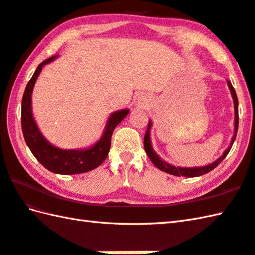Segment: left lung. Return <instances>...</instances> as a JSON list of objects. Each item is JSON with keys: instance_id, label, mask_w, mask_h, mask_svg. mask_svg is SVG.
<instances>
[{"instance_id": "1", "label": "left lung", "mask_w": 255, "mask_h": 255, "mask_svg": "<svg viewBox=\"0 0 255 255\" xmlns=\"http://www.w3.org/2000/svg\"><path fill=\"white\" fill-rule=\"evenodd\" d=\"M227 82H228V86H229L230 92H231L232 99H234L235 115H236V117H235V134H234V137H232L230 145L225 150L224 154L221 155L219 159H217L215 162H213V163H211V164L205 165V166H200V167H180V166H174V165H171L169 163H166L165 161L162 160L160 156L155 153V151L152 148V144H151L150 129H151V126H152V123H151V121H149L147 131H145L144 139H143V147H144L145 153H147L148 156H149V159L152 161V163L156 167H158L159 170L169 173V174L175 175V176H181L182 175V176H186V177H195V176L204 175V174H206V173L213 171L215 167H217L219 165L220 162H223V160L226 158L227 154L229 153L230 149L232 148V144H234L235 140H236V137H237L238 126H239V111H238V104H239V103H238L237 93H236V91L234 89V86H232L230 81H227Z\"/></svg>"}]
</instances>
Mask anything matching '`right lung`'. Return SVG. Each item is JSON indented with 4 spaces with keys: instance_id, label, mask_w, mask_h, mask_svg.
I'll use <instances>...</instances> for the list:
<instances>
[{
    "instance_id": "add662e5",
    "label": "right lung",
    "mask_w": 255,
    "mask_h": 255,
    "mask_svg": "<svg viewBox=\"0 0 255 255\" xmlns=\"http://www.w3.org/2000/svg\"><path fill=\"white\" fill-rule=\"evenodd\" d=\"M57 57L53 56L42 61L26 85L21 100V130H23L25 142L28 145L31 153L47 170L63 175L80 174L96 169L104 162L110 152L114 129L128 115L129 110L126 108V110L114 112L108 118L104 133L102 134L101 139L88 149L64 150L52 145L42 136L32 117L31 93L42 67L55 60Z\"/></svg>"
}]
</instances>
